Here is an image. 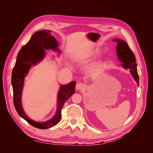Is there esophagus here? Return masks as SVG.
I'll return each instance as SVG.
<instances>
[{
  "label": "esophagus",
  "instance_id": "34e87169",
  "mask_svg": "<svg viewBox=\"0 0 153 153\" xmlns=\"http://www.w3.org/2000/svg\"><path fill=\"white\" fill-rule=\"evenodd\" d=\"M85 84L82 82H78L77 84H76V89L77 90H82L84 88H85Z\"/></svg>",
  "mask_w": 153,
  "mask_h": 153
}]
</instances>
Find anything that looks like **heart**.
Masks as SVG:
<instances>
[{"label":"heart","instance_id":"b5f03b06","mask_svg":"<svg viewBox=\"0 0 153 153\" xmlns=\"http://www.w3.org/2000/svg\"><path fill=\"white\" fill-rule=\"evenodd\" d=\"M99 51L98 50H94L92 51L91 52H90L89 53H88L86 56H80L79 58L81 59V60H85V59H91L93 58H94L95 56H97L99 54ZM104 59L103 58H100L99 59H98L97 61H94L93 63H92L91 64V66L89 67V69L91 71H95L99 69L102 65L104 62Z\"/></svg>","mask_w":153,"mask_h":153}]
</instances>
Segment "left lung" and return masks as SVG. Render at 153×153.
I'll return each instance as SVG.
<instances>
[{"mask_svg": "<svg viewBox=\"0 0 153 153\" xmlns=\"http://www.w3.org/2000/svg\"><path fill=\"white\" fill-rule=\"evenodd\" d=\"M113 42L117 43V52L119 60L122 62L123 67L127 69H129L131 74L135 81L139 85V76L137 71V64L136 63L135 56L132 51L130 50L127 43L122 39H114Z\"/></svg>", "mask_w": 153, "mask_h": 153, "instance_id": "8db88e82", "label": "left lung"}]
</instances>
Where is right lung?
I'll return each instance as SVG.
<instances>
[{
	"instance_id": "obj_1",
	"label": "right lung",
	"mask_w": 153,
	"mask_h": 153,
	"mask_svg": "<svg viewBox=\"0 0 153 153\" xmlns=\"http://www.w3.org/2000/svg\"><path fill=\"white\" fill-rule=\"evenodd\" d=\"M51 31L42 30L36 32L30 41L23 45L19 51L17 61L12 71V85L13 93V104L19 115L31 125L39 129H47L58 124L61 118V110L64 103L75 92L76 82L72 81L66 85H61L58 94L57 110L54 116L48 121L38 123L33 121L25 114L22 105V94L24 79L32 66L43 60L46 50H51L60 53L58 42L51 35Z\"/></svg>"
}]
</instances>
